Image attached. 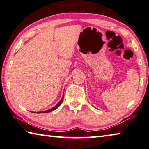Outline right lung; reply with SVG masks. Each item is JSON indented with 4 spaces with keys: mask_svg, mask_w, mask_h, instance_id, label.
<instances>
[{
    "mask_svg": "<svg viewBox=\"0 0 149 149\" xmlns=\"http://www.w3.org/2000/svg\"><path fill=\"white\" fill-rule=\"evenodd\" d=\"M63 98H64V96H63V97L61 98V101L58 102V103L56 105V106H55V107H53V108H52V109H48V110H47V111H41V112H40V113H48V112H50V111H53V110H55V109H57L58 106H60L61 105V104L62 103V102H63ZM33 113H36V112H33ZM36 113H38V112H36Z\"/></svg>",
    "mask_w": 149,
    "mask_h": 149,
    "instance_id": "1",
    "label": "right lung"
}]
</instances>
